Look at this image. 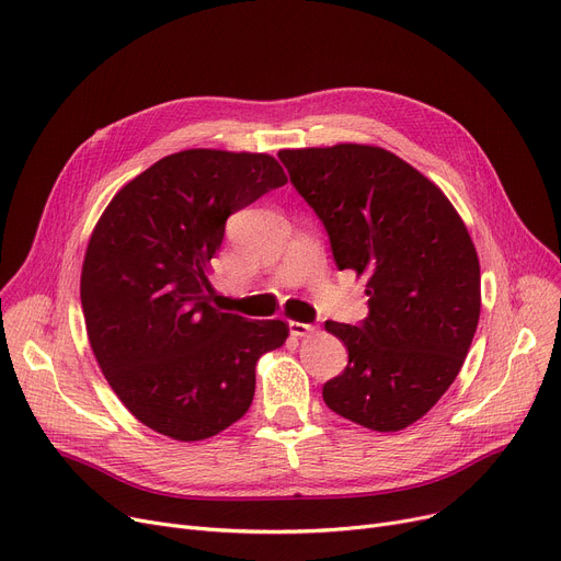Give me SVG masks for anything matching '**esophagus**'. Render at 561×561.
Instances as JSON below:
<instances>
[{
	"mask_svg": "<svg viewBox=\"0 0 561 561\" xmlns=\"http://www.w3.org/2000/svg\"><path fill=\"white\" fill-rule=\"evenodd\" d=\"M290 334L293 336H298V339H302V336H311V334H316V325H309V322H296V320H293L290 322Z\"/></svg>",
	"mask_w": 561,
	"mask_h": 561,
	"instance_id": "34e87169",
	"label": "esophagus"
}]
</instances>
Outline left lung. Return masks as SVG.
<instances>
[{"mask_svg": "<svg viewBox=\"0 0 561 561\" xmlns=\"http://www.w3.org/2000/svg\"><path fill=\"white\" fill-rule=\"evenodd\" d=\"M290 184L325 225L339 271L366 275L368 316L328 320L347 347L322 400L375 432L423 419L459 375L480 320V261L450 199L373 145L282 150Z\"/></svg>", "mask_w": 561, "mask_h": 561, "instance_id": "obj_1", "label": "left lung"}]
</instances>
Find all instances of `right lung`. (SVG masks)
<instances>
[{
	"mask_svg": "<svg viewBox=\"0 0 561 561\" xmlns=\"http://www.w3.org/2000/svg\"><path fill=\"white\" fill-rule=\"evenodd\" d=\"M284 184L268 154L184 150L117 191L98 220L81 268L88 341L150 430L188 444L250 409L254 366L288 325L220 311L206 290L227 218Z\"/></svg>",
	"mask_w": 561,
	"mask_h": 561,
	"instance_id": "1",
	"label": "right lung"
}]
</instances>
